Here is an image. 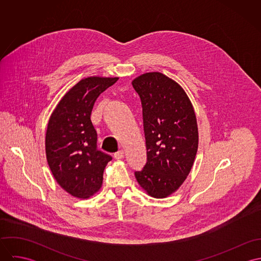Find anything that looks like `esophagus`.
<instances>
[{
  "instance_id": "34e87169",
  "label": "esophagus",
  "mask_w": 261,
  "mask_h": 261,
  "mask_svg": "<svg viewBox=\"0 0 261 261\" xmlns=\"http://www.w3.org/2000/svg\"><path fill=\"white\" fill-rule=\"evenodd\" d=\"M123 155H124V152H123L122 149H120V150H118V151H116V152L114 153V159L120 160V159L123 158Z\"/></svg>"
}]
</instances>
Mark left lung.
Returning a JSON list of instances; mask_svg holds the SVG:
<instances>
[{
  "label": "left lung",
  "instance_id": "8db88e82",
  "mask_svg": "<svg viewBox=\"0 0 261 261\" xmlns=\"http://www.w3.org/2000/svg\"><path fill=\"white\" fill-rule=\"evenodd\" d=\"M143 108L147 163L135 172L137 181L153 198L177 191L189 175L198 149V126L184 89L160 72L133 81Z\"/></svg>",
  "mask_w": 261,
  "mask_h": 261
}]
</instances>
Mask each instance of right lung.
Listing matches in <instances>:
<instances>
[{"mask_svg":"<svg viewBox=\"0 0 261 261\" xmlns=\"http://www.w3.org/2000/svg\"><path fill=\"white\" fill-rule=\"evenodd\" d=\"M117 77H87L63 96L50 116L45 140L49 168L57 183L77 198L97 192L112 155L97 149L90 114L96 98Z\"/></svg>","mask_w":261,"mask_h":261,"instance_id":"1","label":"right lung"}]
</instances>
